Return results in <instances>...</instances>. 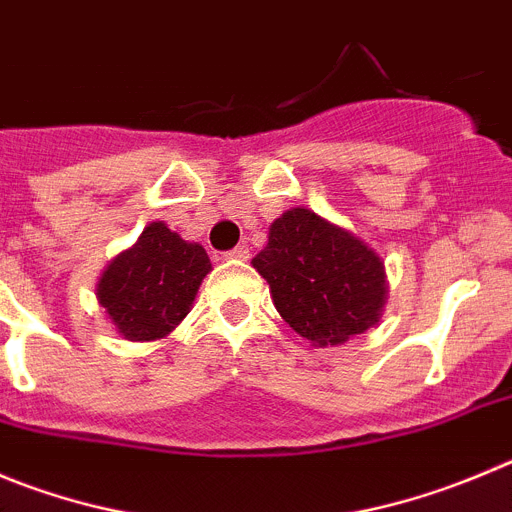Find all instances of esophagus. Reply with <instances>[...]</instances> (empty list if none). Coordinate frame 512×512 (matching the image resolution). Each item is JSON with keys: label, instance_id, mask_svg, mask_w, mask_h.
Here are the masks:
<instances>
[{"label": "esophagus", "instance_id": "esophagus-1", "mask_svg": "<svg viewBox=\"0 0 512 512\" xmlns=\"http://www.w3.org/2000/svg\"><path fill=\"white\" fill-rule=\"evenodd\" d=\"M224 257H227V260H247V257H250V247L237 245L234 250H229Z\"/></svg>", "mask_w": 512, "mask_h": 512}]
</instances>
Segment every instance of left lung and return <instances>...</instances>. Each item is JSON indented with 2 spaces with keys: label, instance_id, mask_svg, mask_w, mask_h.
Returning <instances> with one entry per match:
<instances>
[{
  "label": "left lung",
  "instance_id": "obj_1",
  "mask_svg": "<svg viewBox=\"0 0 512 512\" xmlns=\"http://www.w3.org/2000/svg\"><path fill=\"white\" fill-rule=\"evenodd\" d=\"M252 267L270 285L283 321L321 348L374 328L389 295L379 252L305 207L288 209L270 224Z\"/></svg>",
  "mask_w": 512,
  "mask_h": 512
}]
</instances>
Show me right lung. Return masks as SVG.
Here are the masks:
<instances>
[{"instance_id":"1","label":"right lung","mask_w":512,"mask_h":512,"mask_svg":"<svg viewBox=\"0 0 512 512\" xmlns=\"http://www.w3.org/2000/svg\"><path fill=\"white\" fill-rule=\"evenodd\" d=\"M209 270L202 245L181 240L166 222H151L100 272L95 298L118 336L159 341L184 321Z\"/></svg>"}]
</instances>
